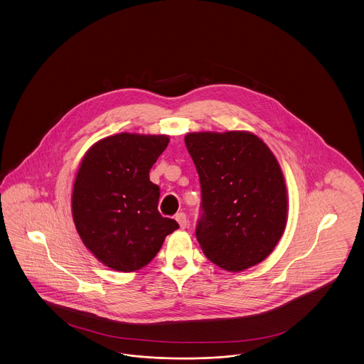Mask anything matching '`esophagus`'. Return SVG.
<instances>
[{
  "label": "esophagus",
  "instance_id": "34e87169",
  "mask_svg": "<svg viewBox=\"0 0 364 364\" xmlns=\"http://www.w3.org/2000/svg\"><path fill=\"white\" fill-rule=\"evenodd\" d=\"M176 220H177V223L180 225L181 229H187L189 226L188 218H187V215L184 213H178L176 215Z\"/></svg>",
  "mask_w": 364,
  "mask_h": 364
}]
</instances>
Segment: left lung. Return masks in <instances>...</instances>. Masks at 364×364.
<instances>
[{"label": "left lung", "instance_id": "8db88e82", "mask_svg": "<svg viewBox=\"0 0 364 364\" xmlns=\"http://www.w3.org/2000/svg\"><path fill=\"white\" fill-rule=\"evenodd\" d=\"M202 187L196 238L210 262L240 272L267 259L284 233V176L274 153L247 131L184 138Z\"/></svg>", "mask_w": 364, "mask_h": 364}]
</instances>
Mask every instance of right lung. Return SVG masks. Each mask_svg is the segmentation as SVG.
<instances>
[{"label": "right lung", "mask_w": 364, "mask_h": 364, "mask_svg": "<svg viewBox=\"0 0 364 364\" xmlns=\"http://www.w3.org/2000/svg\"><path fill=\"white\" fill-rule=\"evenodd\" d=\"M169 144L168 135L122 132L85 153L74 181L72 213L84 245L104 265L134 272L159 253L175 219L159 213L160 187L149 172Z\"/></svg>", "instance_id": "obj_1"}]
</instances>
